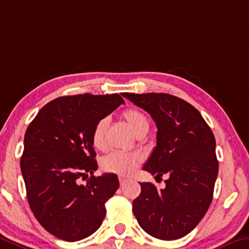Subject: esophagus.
<instances>
[{
	"instance_id": "34e87169",
	"label": "esophagus",
	"mask_w": 249,
	"mask_h": 249,
	"mask_svg": "<svg viewBox=\"0 0 249 249\" xmlns=\"http://www.w3.org/2000/svg\"><path fill=\"white\" fill-rule=\"evenodd\" d=\"M118 179H120V184L122 185V186H123V185H125L126 183H127V178H126V177H124V176H120L118 177Z\"/></svg>"
}]
</instances>
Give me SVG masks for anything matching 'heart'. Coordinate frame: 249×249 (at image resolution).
Listing matches in <instances>:
<instances>
[{"instance_id": "obj_1", "label": "heart", "mask_w": 249, "mask_h": 249, "mask_svg": "<svg viewBox=\"0 0 249 249\" xmlns=\"http://www.w3.org/2000/svg\"><path fill=\"white\" fill-rule=\"evenodd\" d=\"M121 118L129 131L137 137L145 135L147 133L149 128V120L143 110L134 107L127 108L123 110ZM106 132H107V120L102 118L93 127L92 136H90L94 148L98 151H104L106 148L107 146ZM142 161H143V157L139 153L113 152L102 160V168L106 172L126 176L133 174L142 164Z\"/></svg>"}]
</instances>
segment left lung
I'll return each mask as SVG.
<instances>
[{
	"label": "left lung",
	"instance_id": "left-lung-1",
	"mask_svg": "<svg viewBox=\"0 0 249 249\" xmlns=\"http://www.w3.org/2000/svg\"><path fill=\"white\" fill-rule=\"evenodd\" d=\"M123 96L151 114L156 123V146L143 169L160 178L167 177L163 189L140 183L134 215L153 237H184L198 225L212 203L218 174L214 134L198 110L179 97L165 93Z\"/></svg>",
	"mask_w": 249,
	"mask_h": 249
}]
</instances>
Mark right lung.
I'll use <instances>...</instances> for the list:
<instances>
[{"label": "right lung", "instance_id": "add662e5", "mask_svg": "<svg viewBox=\"0 0 249 249\" xmlns=\"http://www.w3.org/2000/svg\"><path fill=\"white\" fill-rule=\"evenodd\" d=\"M124 100L110 95L62 96L43 106L27 127L21 171L35 218L55 237L76 242L98 230L105 203L117 191L115 174L97 169L92 131ZM91 174L86 185L78 184Z\"/></svg>", "mask_w": 249, "mask_h": 249}]
</instances>
